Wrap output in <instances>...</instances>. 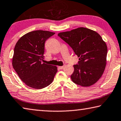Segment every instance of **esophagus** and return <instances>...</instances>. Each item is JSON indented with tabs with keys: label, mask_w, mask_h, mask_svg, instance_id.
<instances>
[{
	"label": "esophagus",
	"mask_w": 121,
	"mask_h": 121,
	"mask_svg": "<svg viewBox=\"0 0 121 121\" xmlns=\"http://www.w3.org/2000/svg\"><path fill=\"white\" fill-rule=\"evenodd\" d=\"M65 67V66L64 65H63V66H59V67H58V69H63V68Z\"/></svg>",
	"instance_id": "obj_1"
}]
</instances>
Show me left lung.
<instances>
[{
    "instance_id": "left-lung-1",
    "label": "left lung",
    "mask_w": 121,
    "mask_h": 121,
    "mask_svg": "<svg viewBox=\"0 0 121 121\" xmlns=\"http://www.w3.org/2000/svg\"><path fill=\"white\" fill-rule=\"evenodd\" d=\"M58 36L79 57L78 65H73L72 82L82 87L95 83L102 77L106 65L107 47L100 35L89 28L79 27L59 33Z\"/></svg>"
}]
</instances>
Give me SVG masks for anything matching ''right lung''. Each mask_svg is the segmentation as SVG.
I'll list each match as a JSON object with an SVG mask.
<instances>
[{
  "instance_id": "add662e5",
  "label": "right lung",
  "mask_w": 121,
  "mask_h": 121,
  "mask_svg": "<svg viewBox=\"0 0 121 121\" xmlns=\"http://www.w3.org/2000/svg\"><path fill=\"white\" fill-rule=\"evenodd\" d=\"M55 34L38 30L18 39L14 48L13 67L19 77L33 88L42 89L51 84L58 71L55 65L42 63L45 42Z\"/></svg>"
}]
</instances>
